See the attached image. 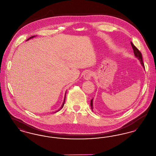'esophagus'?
Returning <instances> with one entry per match:
<instances>
[{
  "label": "esophagus",
  "instance_id": "obj_1",
  "mask_svg": "<svg viewBox=\"0 0 156 156\" xmlns=\"http://www.w3.org/2000/svg\"><path fill=\"white\" fill-rule=\"evenodd\" d=\"M92 72H90V71H87V72L84 74V75H83V78H84V79L86 80H90V78H92Z\"/></svg>",
  "mask_w": 156,
  "mask_h": 156
}]
</instances>
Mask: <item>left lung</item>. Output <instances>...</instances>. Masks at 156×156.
<instances>
[{
    "instance_id": "left-lung-1",
    "label": "left lung",
    "mask_w": 156,
    "mask_h": 156,
    "mask_svg": "<svg viewBox=\"0 0 156 156\" xmlns=\"http://www.w3.org/2000/svg\"><path fill=\"white\" fill-rule=\"evenodd\" d=\"M131 45H132V47L133 48V50L134 54V55L139 59V60L140 61V63L142 65V66L144 68V63L143 62V58H142V55H141V53L137 48L136 47V46L133 44V43H130ZM92 99H91L90 101V106H91V109L93 111V102H92Z\"/></svg>"
}]
</instances>
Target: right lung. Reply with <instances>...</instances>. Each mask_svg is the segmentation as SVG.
Here are the masks:
<instances>
[{"label":"right lung","mask_w":156,"mask_h":156,"mask_svg":"<svg viewBox=\"0 0 156 156\" xmlns=\"http://www.w3.org/2000/svg\"><path fill=\"white\" fill-rule=\"evenodd\" d=\"M35 36H31V37H30V38H29V39H27V41L28 40L30 39V38H33V37H35ZM65 100H66V97H65V99H64V102H63V104H62V105L61 106V107L60 108V109H58V111H57V112L59 111L60 109H61L63 108V106H64V103H65Z\"/></svg>","instance_id":"1"}]
</instances>
